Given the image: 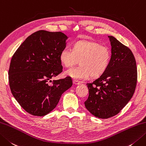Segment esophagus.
<instances>
[{
  "label": "esophagus",
  "mask_w": 146,
  "mask_h": 146,
  "mask_svg": "<svg viewBox=\"0 0 146 146\" xmlns=\"http://www.w3.org/2000/svg\"><path fill=\"white\" fill-rule=\"evenodd\" d=\"M73 84L74 85H78L80 84V82L76 81V80H73Z\"/></svg>",
  "instance_id": "34e87169"
}]
</instances>
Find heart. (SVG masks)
<instances>
[{"label":"heart","mask_w":146,"mask_h":146,"mask_svg":"<svg viewBox=\"0 0 146 146\" xmlns=\"http://www.w3.org/2000/svg\"><path fill=\"white\" fill-rule=\"evenodd\" d=\"M59 58L61 63L67 68L79 62L80 66L67 70L64 74L75 80H83L90 75L98 77L105 72L110 62L111 51L109 48L99 43L82 40L76 42L73 50L64 48Z\"/></svg>","instance_id":"heart-1"}]
</instances>
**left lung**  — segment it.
Wrapping results in <instances>:
<instances>
[{"label": "left lung", "mask_w": 146, "mask_h": 146, "mask_svg": "<svg viewBox=\"0 0 146 146\" xmlns=\"http://www.w3.org/2000/svg\"><path fill=\"white\" fill-rule=\"evenodd\" d=\"M111 57L107 70L92 83L87 84L89 95L85 108L94 116L106 119L115 116L127 104L137 81L135 59L129 48L108 36Z\"/></svg>", "instance_id": "8db88e82"}]
</instances>
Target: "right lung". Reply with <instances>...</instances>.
<instances>
[{"mask_svg":"<svg viewBox=\"0 0 146 146\" xmlns=\"http://www.w3.org/2000/svg\"><path fill=\"white\" fill-rule=\"evenodd\" d=\"M68 36L63 33L39 30L26 38L11 59L9 82L14 98L33 116L52 111L61 96L72 86L70 76L53 80L62 71L60 53Z\"/></svg>","mask_w":146,"mask_h":146,"instance_id":"add662e5","label":"right lung"}]
</instances>
